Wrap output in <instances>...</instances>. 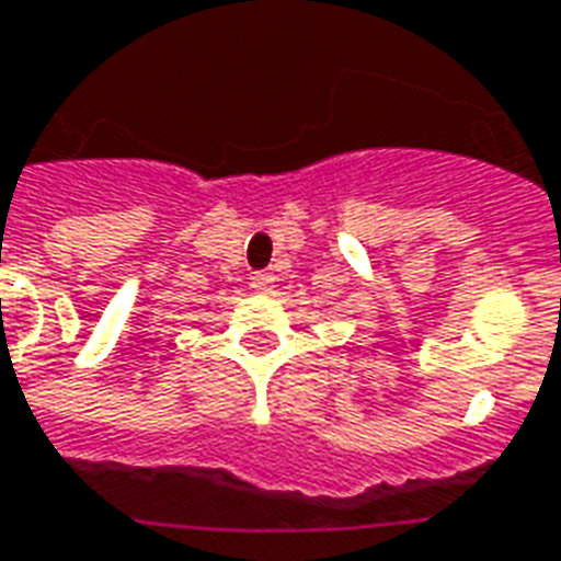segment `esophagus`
I'll return each instance as SVG.
<instances>
[{
    "label": "esophagus",
    "mask_w": 561,
    "mask_h": 561,
    "mask_svg": "<svg viewBox=\"0 0 561 561\" xmlns=\"http://www.w3.org/2000/svg\"><path fill=\"white\" fill-rule=\"evenodd\" d=\"M273 282H276V276H273V273H255V276L249 279V288L259 294H270L273 291Z\"/></svg>",
    "instance_id": "esophagus-1"
}]
</instances>
